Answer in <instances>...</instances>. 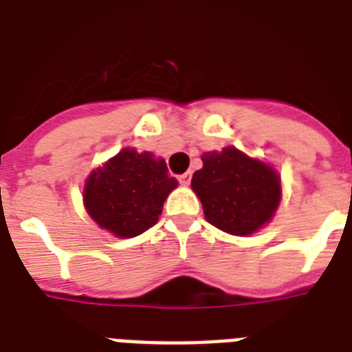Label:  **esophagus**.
<instances>
[{
	"label": "esophagus",
	"instance_id": "34e87169",
	"mask_svg": "<svg viewBox=\"0 0 352 352\" xmlns=\"http://www.w3.org/2000/svg\"><path fill=\"white\" fill-rule=\"evenodd\" d=\"M189 182H191V173H186L179 176V184L182 186H189Z\"/></svg>",
	"mask_w": 352,
	"mask_h": 352
}]
</instances>
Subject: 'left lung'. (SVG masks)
<instances>
[{
  "label": "left lung",
  "instance_id": "obj_1",
  "mask_svg": "<svg viewBox=\"0 0 352 352\" xmlns=\"http://www.w3.org/2000/svg\"><path fill=\"white\" fill-rule=\"evenodd\" d=\"M191 187L206 221L234 236L266 227L281 202L278 170L234 146L202 153V168L193 174Z\"/></svg>",
  "mask_w": 352,
  "mask_h": 352
}]
</instances>
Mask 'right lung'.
Segmentation results:
<instances>
[{
    "instance_id": "right-lung-1",
    "label": "right lung",
    "mask_w": 352,
    "mask_h": 352,
    "mask_svg": "<svg viewBox=\"0 0 352 352\" xmlns=\"http://www.w3.org/2000/svg\"><path fill=\"white\" fill-rule=\"evenodd\" d=\"M178 187L165 159L150 151L123 148L89 173L84 184V208L102 230L116 238L142 234L159 221L163 202Z\"/></svg>"
}]
</instances>
